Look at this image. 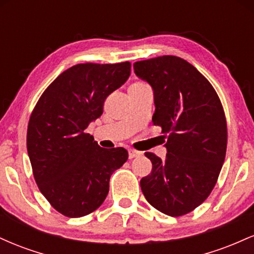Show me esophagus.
Masks as SVG:
<instances>
[{"label": "esophagus", "mask_w": 254, "mask_h": 254, "mask_svg": "<svg viewBox=\"0 0 254 254\" xmlns=\"http://www.w3.org/2000/svg\"><path fill=\"white\" fill-rule=\"evenodd\" d=\"M139 154H141V153H139V151L133 150V149H129V159H133V157L138 156Z\"/></svg>", "instance_id": "obj_1"}]
</instances>
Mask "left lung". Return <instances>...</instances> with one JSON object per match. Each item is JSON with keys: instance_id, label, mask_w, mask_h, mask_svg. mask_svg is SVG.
Wrapping results in <instances>:
<instances>
[{"instance_id": "1", "label": "left lung", "mask_w": 254, "mask_h": 254, "mask_svg": "<svg viewBox=\"0 0 254 254\" xmlns=\"http://www.w3.org/2000/svg\"><path fill=\"white\" fill-rule=\"evenodd\" d=\"M154 90V125L161 127L167 155L153 164L141 189L151 206L183 216L199 206L216 185L227 150V122L216 90L188 61L161 56L133 64Z\"/></svg>"}]
</instances>
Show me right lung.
Instances as JSON below:
<instances>
[{"label":"right lung","mask_w":254,"mask_h":254,"mask_svg":"<svg viewBox=\"0 0 254 254\" xmlns=\"http://www.w3.org/2000/svg\"><path fill=\"white\" fill-rule=\"evenodd\" d=\"M131 63H83L66 69L48 87L31 113L27 151L44 197L66 217L97 210L110 178L127 160L124 148L99 147L86 130L104 103L130 76Z\"/></svg>","instance_id":"obj_1"}]
</instances>
